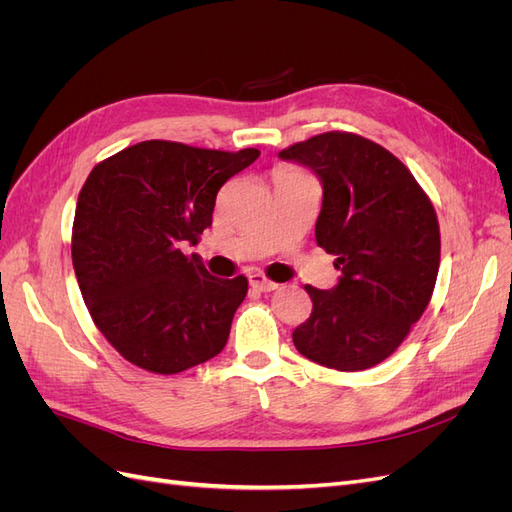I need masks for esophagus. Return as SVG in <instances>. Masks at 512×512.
Segmentation results:
<instances>
[{"mask_svg": "<svg viewBox=\"0 0 512 512\" xmlns=\"http://www.w3.org/2000/svg\"><path fill=\"white\" fill-rule=\"evenodd\" d=\"M247 280H250V286L252 288H256V290H260V292H273V290H277V284L275 282H271V280H267L265 275L262 273H250L247 275Z\"/></svg>", "mask_w": 512, "mask_h": 512, "instance_id": "34e87169", "label": "esophagus"}]
</instances>
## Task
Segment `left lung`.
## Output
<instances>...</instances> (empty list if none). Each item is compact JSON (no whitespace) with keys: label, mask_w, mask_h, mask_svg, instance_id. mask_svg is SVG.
<instances>
[{"label":"left lung","mask_w":512,"mask_h":512,"mask_svg":"<svg viewBox=\"0 0 512 512\" xmlns=\"http://www.w3.org/2000/svg\"><path fill=\"white\" fill-rule=\"evenodd\" d=\"M277 156L320 179L316 241L342 273L331 290L305 286L314 309L294 329V348L337 371L374 367L429 305L440 267L436 211L410 170L359 134H318Z\"/></svg>","instance_id":"left-lung-1"}]
</instances>
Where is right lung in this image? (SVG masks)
<instances>
[{
	"instance_id": "obj_1",
	"label": "right lung",
	"mask_w": 512,
	"mask_h": 512,
	"mask_svg": "<svg viewBox=\"0 0 512 512\" xmlns=\"http://www.w3.org/2000/svg\"><path fill=\"white\" fill-rule=\"evenodd\" d=\"M260 156L145 141L91 170L72 228V265L100 333L123 359L179 374L220 354L247 294L181 245L198 243L222 185Z\"/></svg>"
}]
</instances>
